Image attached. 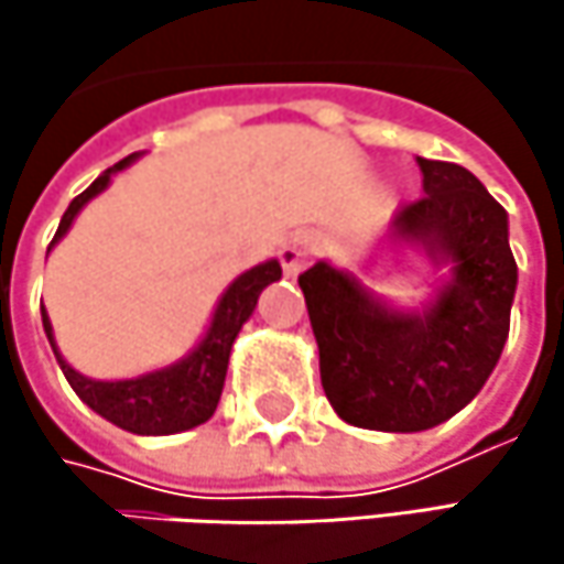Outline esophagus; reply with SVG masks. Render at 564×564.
<instances>
[{"mask_svg": "<svg viewBox=\"0 0 564 564\" xmlns=\"http://www.w3.org/2000/svg\"><path fill=\"white\" fill-rule=\"evenodd\" d=\"M316 254V238L313 235H296L281 248V264L286 274H300L303 264Z\"/></svg>", "mask_w": 564, "mask_h": 564, "instance_id": "34e87169", "label": "esophagus"}]
</instances>
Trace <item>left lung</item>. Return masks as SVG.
I'll list each match as a JSON object with an SVG mask.
<instances>
[{"mask_svg":"<svg viewBox=\"0 0 564 564\" xmlns=\"http://www.w3.org/2000/svg\"><path fill=\"white\" fill-rule=\"evenodd\" d=\"M424 195L394 215V235L421 241L451 283L427 313H394L346 271L300 274L319 379L336 414L369 431H427L490 379L509 336L516 261L503 205L457 163L421 160Z\"/></svg>","mask_w":564,"mask_h":564,"instance_id":"1","label":"left lung"}]
</instances>
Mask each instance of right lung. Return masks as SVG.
I'll use <instances>...</instances> for the list:
<instances>
[{
	"label": "right lung",
	"instance_id": "obj_1",
	"mask_svg": "<svg viewBox=\"0 0 564 564\" xmlns=\"http://www.w3.org/2000/svg\"><path fill=\"white\" fill-rule=\"evenodd\" d=\"M130 160L133 156L120 160L113 170L97 175L67 205V212H64V218L57 225L55 241L64 238V231L70 228L74 215L97 192L107 188L110 172L123 170ZM274 281H281V264L278 261L258 264L248 274H241L238 281L225 290V296L218 300V310L212 316V326H208L205 339L198 343V349L192 356H185L182 362H175L170 369H160V372H150V376H140V379H123V382H94V379H84L80 372H74L55 349L52 323H48L45 310H42V323H45V333H48V343L55 349V359L57 366H61V372H64V379L70 382V389L77 392V398L84 404H90L100 417H107L117 427L133 431V434H178V431H188L195 424H205L215 414L221 389H225L231 343L241 333L245 319L254 313L261 290Z\"/></svg>",
	"mask_w": 564,
	"mask_h": 564
}]
</instances>
